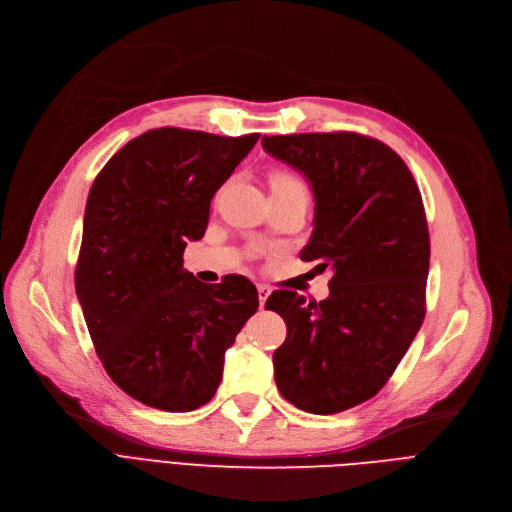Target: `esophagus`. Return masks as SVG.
<instances>
[{
  "label": "esophagus",
  "instance_id": "obj_1",
  "mask_svg": "<svg viewBox=\"0 0 512 512\" xmlns=\"http://www.w3.org/2000/svg\"><path fill=\"white\" fill-rule=\"evenodd\" d=\"M257 292H259V307L265 309V301H267V297H270V288L259 284V286H257Z\"/></svg>",
  "mask_w": 512,
  "mask_h": 512
}]
</instances>
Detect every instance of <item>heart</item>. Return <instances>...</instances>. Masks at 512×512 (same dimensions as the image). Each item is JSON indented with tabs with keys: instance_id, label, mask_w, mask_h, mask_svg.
Wrapping results in <instances>:
<instances>
[{
	"instance_id": "b5f03b06",
	"label": "heart",
	"mask_w": 512,
	"mask_h": 512,
	"mask_svg": "<svg viewBox=\"0 0 512 512\" xmlns=\"http://www.w3.org/2000/svg\"><path fill=\"white\" fill-rule=\"evenodd\" d=\"M270 184L272 191H299V193H307L305 182L292 172H284V170H276L270 176Z\"/></svg>"
}]
</instances>
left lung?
<instances>
[{"label": "left lung", "instance_id": "1", "mask_svg": "<svg viewBox=\"0 0 512 512\" xmlns=\"http://www.w3.org/2000/svg\"><path fill=\"white\" fill-rule=\"evenodd\" d=\"M261 145L309 180L315 228L301 259L334 272L324 301L294 290L267 299L288 330L274 353L276 386L301 411L340 413L384 388L423 324L429 232L419 186L396 151L357 132Z\"/></svg>", "mask_w": 512, "mask_h": 512}]
</instances>
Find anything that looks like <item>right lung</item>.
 <instances>
[{
    "mask_svg": "<svg viewBox=\"0 0 512 512\" xmlns=\"http://www.w3.org/2000/svg\"><path fill=\"white\" fill-rule=\"evenodd\" d=\"M259 134L155 128L97 174L74 272L95 351L118 388L147 407L186 413L222 382L224 353L257 311L245 276L203 284L182 267L215 191Z\"/></svg>",
    "mask_w": 512,
    "mask_h": 512,
    "instance_id": "obj_1",
    "label": "right lung"
}]
</instances>
